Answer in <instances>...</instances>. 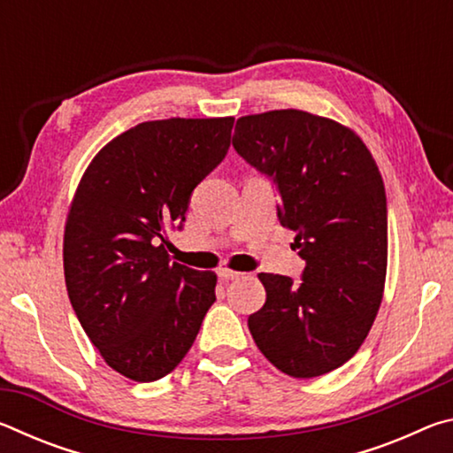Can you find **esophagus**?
I'll list each match as a JSON object with an SVG mask.
<instances>
[{"mask_svg": "<svg viewBox=\"0 0 453 453\" xmlns=\"http://www.w3.org/2000/svg\"><path fill=\"white\" fill-rule=\"evenodd\" d=\"M218 275H219V280H224V281H234V280H240V278H243V273H240V272H232V270H219V272H218Z\"/></svg>", "mask_w": 453, "mask_h": 453, "instance_id": "34e87169", "label": "esophagus"}]
</instances>
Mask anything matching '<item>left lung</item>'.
I'll return each instance as SVG.
<instances>
[{"instance_id": "8db88e82", "label": "left lung", "mask_w": 453, "mask_h": 453, "mask_svg": "<svg viewBox=\"0 0 453 453\" xmlns=\"http://www.w3.org/2000/svg\"><path fill=\"white\" fill-rule=\"evenodd\" d=\"M234 150L278 189V219L296 232L302 280L259 273L264 308L248 326L259 351L291 378L348 362L372 329L388 265L386 188L348 127L300 110L240 118Z\"/></svg>"}]
</instances>
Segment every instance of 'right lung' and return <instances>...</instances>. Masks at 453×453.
I'll return each instance as SVG.
<instances>
[{
  "label": "right lung",
  "mask_w": 453,
  "mask_h": 453,
  "mask_svg": "<svg viewBox=\"0 0 453 453\" xmlns=\"http://www.w3.org/2000/svg\"><path fill=\"white\" fill-rule=\"evenodd\" d=\"M232 127L234 118L143 121L80 181L64 237L67 296L105 364L134 381L175 370L216 302V273L172 264L164 232L181 229Z\"/></svg>",
  "instance_id": "add662e5"
}]
</instances>
